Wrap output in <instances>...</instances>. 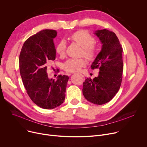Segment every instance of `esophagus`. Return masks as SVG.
Segmentation results:
<instances>
[{"instance_id":"1","label":"esophagus","mask_w":147,"mask_h":147,"mask_svg":"<svg viewBox=\"0 0 147 147\" xmlns=\"http://www.w3.org/2000/svg\"><path fill=\"white\" fill-rule=\"evenodd\" d=\"M81 76H82V77H84V76H83L82 74H81Z\"/></svg>"}]
</instances>
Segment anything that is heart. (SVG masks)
<instances>
[{
  "mask_svg": "<svg viewBox=\"0 0 147 147\" xmlns=\"http://www.w3.org/2000/svg\"><path fill=\"white\" fill-rule=\"evenodd\" d=\"M70 40L79 44L82 48V54L88 60H93L97 52L96 48L94 45L95 40L94 37L84 31H79L73 33L70 37ZM66 44L64 41L58 43L55 48L56 53L60 55H64L65 52ZM86 61L83 58L75 59L70 58L64 64V68L68 72L79 71L81 68L84 67Z\"/></svg>",
  "mask_w": 147,
  "mask_h": 147,
  "instance_id": "obj_1",
  "label": "heart"
}]
</instances>
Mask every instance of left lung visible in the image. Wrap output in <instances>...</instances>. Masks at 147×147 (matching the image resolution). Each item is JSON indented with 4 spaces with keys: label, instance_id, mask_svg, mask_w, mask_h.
Wrapping results in <instances>:
<instances>
[{
    "label": "left lung",
    "instance_id": "8db88e82",
    "mask_svg": "<svg viewBox=\"0 0 147 147\" xmlns=\"http://www.w3.org/2000/svg\"><path fill=\"white\" fill-rule=\"evenodd\" d=\"M102 44L91 68H99V76L93 80L87 79L83 83V94L87 100L103 105L111 100L118 93L122 80V48L116 34L107 29L94 33Z\"/></svg>",
    "mask_w": 147,
    "mask_h": 147
}]
</instances>
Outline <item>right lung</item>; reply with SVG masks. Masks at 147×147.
<instances>
[{
    "mask_svg": "<svg viewBox=\"0 0 147 147\" xmlns=\"http://www.w3.org/2000/svg\"><path fill=\"white\" fill-rule=\"evenodd\" d=\"M57 31L45 29L29 37L19 55V64L24 87L32 102L43 109H51L64 101L69 77L58 75L56 80L47 73L49 62L55 59L53 39Z\"/></svg>",
    "mask_w": 147,
    "mask_h": 147,
    "instance_id": "1",
    "label": "right lung"
}]
</instances>
